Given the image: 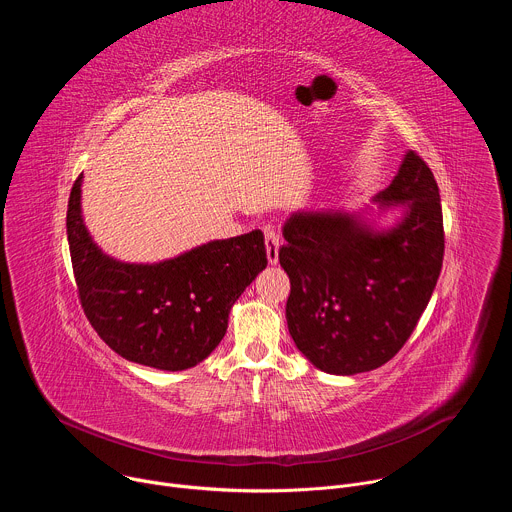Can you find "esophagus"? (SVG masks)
Wrapping results in <instances>:
<instances>
[{
    "label": "esophagus",
    "mask_w": 512,
    "mask_h": 512,
    "mask_svg": "<svg viewBox=\"0 0 512 512\" xmlns=\"http://www.w3.org/2000/svg\"><path fill=\"white\" fill-rule=\"evenodd\" d=\"M265 249H267V261L271 263V265H275L277 261H279V245H281V239H279V235L273 231V229H269V227H265Z\"/></svg>",
    "instance_id": "1"
}]
</instances>
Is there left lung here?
Segmentation results:
<instances>
[{
	"label": "left lung",
	"instance_id": "8db88e82",
	"mask_svg": "<svg viewBox=\"0 0 512 512\" xmlns=\"http://www.w3.org/2000/svg\"><path fill=\"white\" fill-rule=\"evenodd\" d=\"M375 202L379 212L399 208V221L377 229L360 212L328 208L291 212L283 225L287 328L298 350L330 375L389 362L415 330L442 271L440 188L415 152L405 154Z\"/></svg>",
	"mask_w": 512,
	"mask_h": 512
}]
</instances>
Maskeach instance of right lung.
<instances>
[{
	"label": "right lung",
	"mask_w": 512,
	"mask_h": 512,
	"mask_svg": "<svg viewBox=\"0 0 512 512\" xmlns=\"http://www.w3.org/2000/svg\"><path fill=\"white\" fill-rule=\"evenodd\" d=\"M83 174L72 184L66 235L81 306L119 356L160 371H186L223 340L233 304L267 267L261 231L210 241L160 263L103 253L81 210Z\"/></svg>",
	"instance_id": "add662e5"
}]
</instances>
